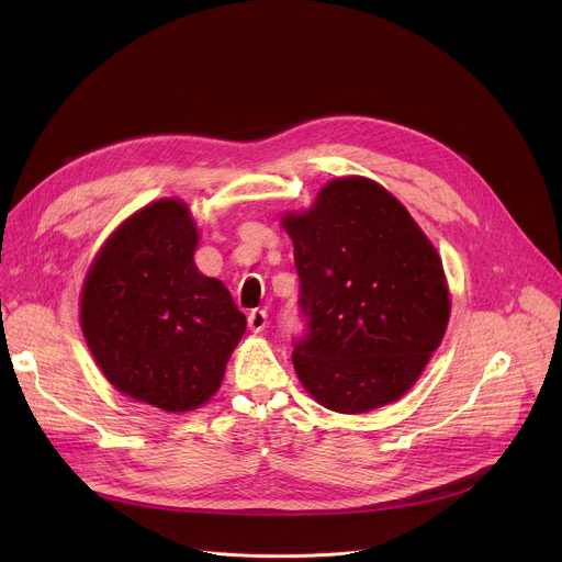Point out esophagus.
Instances as JSON below:
<instances>
[{"mask_svg":"<svg viewBox=\"0 0 562 562\" xmlns=\"http://www.w3.org/2000/svg\"><path fill=\"white\" fill-rule=\"evenodd\" d=\"M267 323H269V315H267L265 308H254V311L249 313V329H251V331H256V334L265 331V329H267Z\"/></svg>","mask_w":562,"mask_h":562,"instance_id":"34e87169","label":"esophagus"}]
</instances>
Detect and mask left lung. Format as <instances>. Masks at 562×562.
<instances>
[{"label": "left lung", "instance_id": "1", "mask_svg": "<svg viewBox=\"0 0 562 562\" xmlns=\"http://www.w3.org/2000/svg\"><path fill=\"white\" fill-rule=\"evenodd\" d=\"M306 331L293 367L319 405L364 414L405 395L442 342V260L409 211L367 178H340L286 213Z\"/></svg>", "mask_w": 562, "mask_h": 562}]
</instances>
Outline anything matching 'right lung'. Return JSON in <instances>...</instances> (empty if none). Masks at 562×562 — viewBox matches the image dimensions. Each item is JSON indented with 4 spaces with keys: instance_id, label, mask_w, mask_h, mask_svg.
<instances>
[{
    "instance_id": "add662e5",
    "label": "right lung",
    "mask_w": 562,
    "mask_h": 562,
    "mask_svg": "<svg viewBox=\"0 0 562 562\" xmlns=\"http://www.w3.org/2000/svg\"><path fill=\"white\" fill-rule=\"evenodd\" d=\"M198 228L180 200L131 215L100 249L82 289L87 345L124 395L182 414L220 389L247 317L198 271Z\"/></svg>"
}]
</instances>
